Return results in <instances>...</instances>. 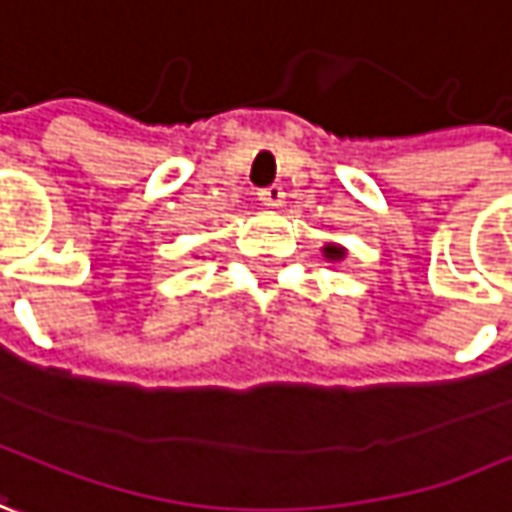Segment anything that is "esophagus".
<instances>
[{
	"instance_id": "1",
	"label": "esophagus",
	"mask_w": 512,
	"mask_h": 512,
	"mask_svg": "<svg viewBox=\"0 0 512 512\" xmlns=\"http://www.w3.org/2000/svg\"><path fill=\"white\" fill-rule=\"evenodd\" d=\"M257 198H260V203H263V206L277 209V206H283L286 192H283V186H266V189H260V192H257Z\"/></svg>"
}]
</instances>
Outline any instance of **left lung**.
Here are the masks:
<instances>
[{"mask_svg":"<svg viewBox=\"0 0 512 512\" xmlns=\"http://www.w3.org/2000/svg\"><path fill=\"white\" fill-rule=\"evenodd\" d=\"M323 255H326L328 260H343V257H345V249H343V246H337V243H326V249H323Z\"/></svg>","mask_w":512,"mask_h":512,"instance_id":"8db88e82","label":"left lung"}]
</instances>
